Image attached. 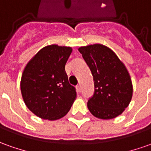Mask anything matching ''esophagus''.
Returning <instances> with one entry per match:
<instances>
[{"label":"esophagus","mask_w":151,"mask_h":151,"mask_svg":"<svg viewBox=\"0 0 151 151\" xmlns=\"http://www.w3.org/2000/svg\"><path fill=\"white\" fill-rule=\"evenodd\" d=\"M76 88H77V91H78V93L81 92V86H80V85H77V86H76Z\"/></svg>","instance_id":"34e87169"}]
</instances>
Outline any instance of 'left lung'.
<instances>
[{
	"label": "left lung",
	"instance_id": "obj_1",
	"mask_svg": "<svg viewBox=\"0 0 151 151\" xmlns=\"http://www.w3.org/2000/svg\"><path fill=\"white\" fill-rule=\"evenodd\" d=\"M92 72L94 93L88 107L97 118L112 119L121 115L132 97V83L129 73L116 54L102 45L78 49Z\"/></svg>",
	"mask_w": 151,
	"mask_h": 151
}]
</instances>
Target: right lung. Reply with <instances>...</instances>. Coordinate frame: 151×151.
<instances>
[{
  "label": "right lung",
  "instance_id": "right-lung-1",
  "mask_svg": "<svg viewBox=\"0 0 151 151\" xmlns=\"http://www.w3.org/2000/svg\"><path fill=\"white\" fill-rule=\"evenodd\" d=\"M71 53L70 47L52 45L40 50L27 63L20 89L25 105L37 116L53 121L70 110L77 97L65 72Z\"/></svg>",
  "mask_w": 151,
  "mask_h": 151
}]
</instances>
